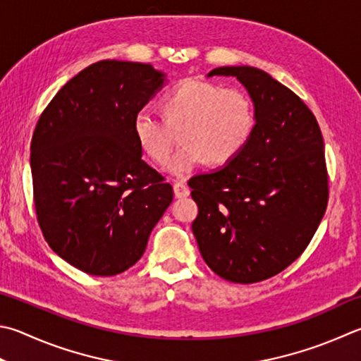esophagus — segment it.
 Segmentation results:
<instances>
[{"label":"esophagus","mask_w":361,"mask_h":361,"mask_svg":"<svg viewBox=\"0 0 361 361\" xmlns=\"http://www.w3.org/2000/svg\"><path fill=\"white\" fill-rule=\"evenodd\" d=\"M190 195V188L187 187L185 180H176L174 182V196L176 198H185Z\"/></svg>","instance_id":"obj_1"}]
</instances>
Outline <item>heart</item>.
<instances>
[{
	"label": "heart",
	"mask_w": 361,
	"mask_h": 361,
	"mask_svg": "<svg viewBox=\"0 0 361 361\" xmlns=\"http://www.w3.org/2000/svg\"><path fill=\"white\" fill-rule=\"evenodd\" d=\"M163 119L151 108L135 114L133 132L141 151L157 165H165L180 133L182 147L173 155L169 169L183 176L200 163L223 166L247 145L255 127L250 97L235 87L221 90L204 80L188 78L161 100Z\"/></svg>",
	"instance_id": "1"
}]
</instances>
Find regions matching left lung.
Returning a JSON list of instances; mask_svg holds the SVG:
<instances>
[{
	"label": "left lung",
	"instance_id": "obj_1",
	"mask_svg": "<svg viewBox=\"0 0 361 361\" xmlns=\"http://www.w3.org/2000/svg\"><path fill=\"white\" fill-rule=\"evenodd\" d=\"M255 104L256 124L237 157L188 180L202 259L223 280L251 284L275 276L308 247L329 202L324 138L314 114L256 67H219Z\"/></svg>",
	"mask_w": 361,
	"mask_h": 361
}]
</instances>
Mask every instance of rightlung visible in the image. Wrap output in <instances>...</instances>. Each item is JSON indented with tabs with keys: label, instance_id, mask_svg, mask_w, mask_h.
<instances>
[{
	"label": "right lung",
	"instance_id": "1",
	"mask_svg": "<svg viewBox=\"0 0 361 361\" xmlns=\"http://www.w3.org/2000/svg\"><path fill=\"white\" fill-rule=\"evenodd\" d=\"M151 64L105 59L61 87L31 140L34 207L50 248L87 275L137 262L173 201L142 160L133 119L163 86Z\"/></svg>",
	"mask_w": 361,
	"mask_h": 361
}]
</instances>
